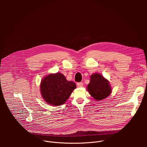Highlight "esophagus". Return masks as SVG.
Wrapping results in <instances>:
<instances>
[{
    "instance_id": "1",
    "label": "esophagus",
    "mask_w": 147,
    "mask_h": 147,
    "mask_svg": "<svg viewBox=\"0 0 147 147\" xmlns=\"http://www.w3.org/2000/svg\"><path fill=\"white\" fill-rule=\"evenodd\" d=\"M77 87H78V88L82 87L83 86L82 82H78V83L77 84Z\"/></svg>"
}]
</instances>
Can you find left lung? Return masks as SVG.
<instances>
[{
	"label": "left lung",
	"mask_w": 147,
	"mask_h": 147,
	"mask_svg": "<svg viewBox=\"0 0 147 147\" xmlns=\"http://www.w3.org/2000/svg\"><path fill=\"white\" fill-rule=\"evenodd\" d=\"M90 95L96 100H100L108 96L112 91L108 81L99 74H94L87 86Z\"/></svg>",
	"instance_id": "obj_1"
}]
</instances>
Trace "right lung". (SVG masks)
Returning a JSON list of instances; mask_svg holds the SVG:
<instances>
[{
	"label": "right lung",
	"mask_w": 147,
	"mask_h": 147,
	"mask_svg": "<svg viewBox=\"0 0 147 147\" xmlns=\"http://www.w3.org/2000/svg\"><path fill=\"white\" fill-rule=\"evenodd\" d=\"M76 88L75 82L67 81L60 73L49 74L42 80L40 86L42 98L54 106L64 103Z\"/></svg>",
	"instance_id": "1"
}]
</instances>
